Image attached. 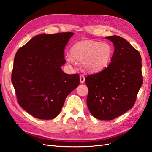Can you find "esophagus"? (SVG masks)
<instances>
[{
	"label": "esophagus",
	"instance_id": "34e87169",
	"mask_svg": "<svg viewBox=\"0 0 152 152\" xmlns=\"http://www.w3.org/2000/svg\"><path fill=\"white\" fill-rule=\"evenodd\" d=\"M84 80H85L84 76L83 75H80V83H83L84 82Z\"/></svg>",
	"mask_w": 152,
	"mask_h": 152
}]
</instances>
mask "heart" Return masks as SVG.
I'll return each instance as SVG.
<instances>
[{"label":"heart","mask_w":152,"mask_h":152,"mask_svg":"<svg viewBox=\"0 0 152 152\" xmlns=\"http://www.w3.org/2000/svg\"><path fill=\"white\" fill-rule=\"evenodd\" d=\"M70 53L71 55H66V60L69 64H73L76 60L82 62L83 67L86 71L97 72L108 66L113 50L107 43L84 40L73 44Z\"/></svg>","instance_id":"obj_1"}]
</instances>
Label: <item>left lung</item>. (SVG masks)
Instances as JSON below:
<instances>
[{
	"label": "left lung",
	"instance_id": "left-lung-1",
	"mask_svg": "<svg viewBox=\"0 0 152 152\" xmlns=\"http://www.w3.org/2000/svg\"><path fill=\"white\" fill-rule=\"evenodd\" d=\"M105 38L114 46L112 62L101 72L88 75L85 83L90 113L96 119L110 121L134 106L142 84V59L126 40L117 35Z\"/></svg>",
	"mask_w": 152,
	"mask_h": 152
}]
</instances>
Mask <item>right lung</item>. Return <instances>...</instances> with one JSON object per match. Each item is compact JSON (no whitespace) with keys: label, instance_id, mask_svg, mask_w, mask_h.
<instances>
[{"label":"right lung","instance_id":"right-lung-1","mask_svg":"<svg viewBox=\"0 0 152 152\" xmlns=\"http://www.w3.org/2000/svg\"><path fill=\"white\" fill-rule=\"evenodd\" d=\"M73 35H38L15 54L12 81L18 102L37 119L56 117L67 96L79 85V74L69 75L61 69L65 46Z\"/></svg>","mask_w":152,"mask_h":152}]
</instances>
